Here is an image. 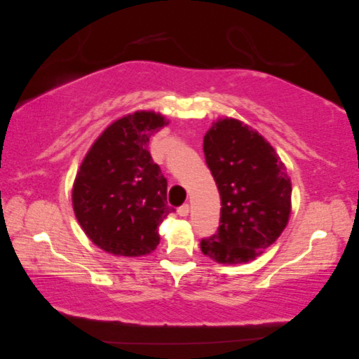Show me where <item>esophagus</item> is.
<instances>
[{
    "label": "esophagus",
    "mask_w": 359,
    "mask_h": 359,
    "mask_svg": "<svg viewBox=\"0 0 359 359\" xmlns=\"http://www.w3.org/2000/svg\"><path fill=\"white\" fill-rule=\"evenodd\" d=\"M177 214L180 215V217H187L188 214H189V205H182L179 209H177Z\"/></svg>",
    "instance_id": "esophagus-1"
}]
</instances>
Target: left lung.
<instances>
[{
  "label": "left lung",
  "instance_id": "left-lung-1",
  "mask_svg": "<svg viewBox=\"0 0 359 359\" xmlns=\"http://www.w3.org/2000/svg\"><path fill=\"white\" fill-rule=\"evenodd\" d=\"M206 163L222 197L215 235L203 255L219 264L253 261L287 227L291 180L270 142L235 118H218L203 140Z\"/></svg>",
  "mask_w": 359,
  "mask_h": 359
}]
</instances>
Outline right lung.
<instances>
[{"mask_svg": "<svg viewBox=\"0 0 359 359\" xmlns=\"http://www.w3.org/2000/svg\"><path fill=\"white\" fill-rule=\"evenodd\" d=\"M167 124L151 110L124 115L104 128L81 162L72 208L101 250L136 258L158 247L159 224L174 209L167 205V179L153 162L149 142Z\"/></svg>", "mask_w": 359, "mask_h": 359, "instance_id": "right-lung-1", "label": "right lung"}]
</instances>
